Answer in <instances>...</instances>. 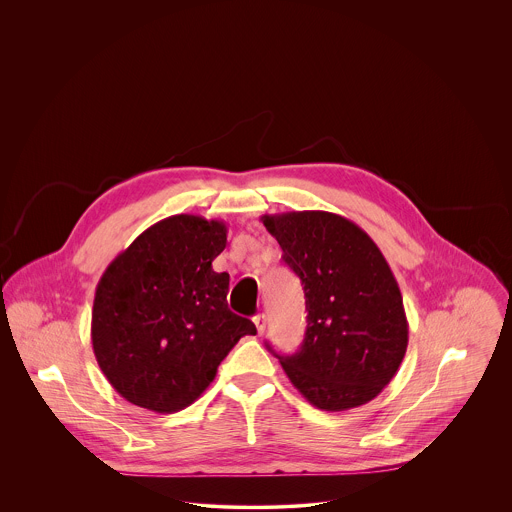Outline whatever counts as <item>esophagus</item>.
I'll return each mask as SVG.
<instances>
[{
	"instance_id": "34e87169",
	"label": "esophagus",
	"mask_w": 512,
	"mask_h": 512,
	"mask_svg": "<svg viewBox=\"0 0 512 512\" xmlns=\"http://www.w3.org/2000/svg\"><path fill=\"white\" fill-rule=\"evenodd\" d=\"M253 322H255V326H257L259 336H263L265 330H267V316H265V314H257V316L253 318Z\"/></svg>"
}]
</instances>
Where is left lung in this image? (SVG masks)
<instances>
[{"instance_id": "obj_1", "label": "left lung", "mask_w": 512, "mask_h": 512, "mask_svg": "<svg viewBox=\"0 0 512 512\" xmlns=\"http://www.w3.org/2000/svg\"><path fill=\"white\" fill-rule=\"evenodd\" d=\"M306 296L300 349L279 355L312 406L341 412L377 397L397 375L408 322L397 279L377 243L340 214L306 210L261 216Z\"/></svg>"}]
</instances>
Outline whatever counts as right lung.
I'll use <instances>...</instances> for the list:
<instances>
[{
    "mask_svg": "<svg viewBox=\"0 0 512 512\" xmlns=\"http://www.w3.org/2000/svg\"><path fill=\"white\" fill-rule=\"evenodd\" d=\"M226 243L224 222L178 214L145 229L104 271L92 347L110 385L131 404L159 414L190 406L231 347L257 334L228 308V273L212 269Z\"/></svg>",
    "mask_w": 512,
    "mask_h": 512,
    "instance_id": "obj_1",
    "label": "right lung"
}]
</instances>
